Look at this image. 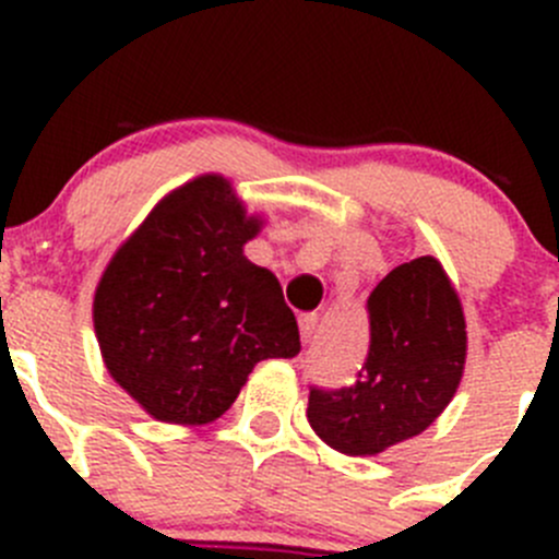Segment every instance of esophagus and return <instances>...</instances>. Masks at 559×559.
<instances>
[{
	"mask_svg": "<svg viewBox=\"0 0 559 559\" xmlns=\"http://www.w3.org/2000/svg\"><path fill=\"white\" fill-rule=\"evenodd\" d=\"M316 330H319V316H316V313H306V316H300L302 343H311L313 337H316Z\"/></svg>",
	"mask_w": 559,
	"mask_h": 559,
	"instance_id": "esophagus-1",
	"label": "esophagus"
}]
</instances>
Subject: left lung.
<instances>
[{"label": "left lung", "instance_id": "left-lung-1", "mask_svg": "<svg viewBox=\"0 0 559 559\" xmlns=\"http://www.w3.org/2000/svg\"><path fill=\"white\" fill-rule=\"evenodd\" d=\"M370 343L348 386H311L308 421L332 449L379 454L438 419L465 368V316L432 257L397 264L368 297Z\"/></svg>", "mask_w": 559, "mask_h": 559}]
</instances>
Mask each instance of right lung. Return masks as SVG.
Masks as SVG:
<instances>
[{
  "label": "right lung",
  "instance_id": "obj_1",
  "mask_svg": "<svg viewBox=\"0 0 559 559\" xmlns=\"http://www.w3.org/2000/svg\"><path fill=\"white\" fill-rule=\"evenodd\" d=\"M233 186L202 175L116 251L94 297L107 370L154 419L205 425L253 365L300 354L278 278L243 257L257 235Z\"/></svg>",
  "mask_w": 559,
  "mask_h": 559
}]
</instances>
